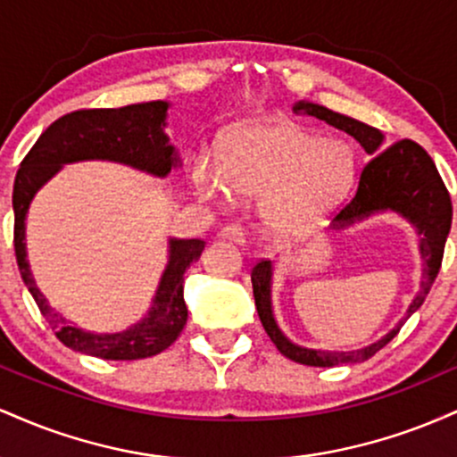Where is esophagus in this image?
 <instances>
[{
  "label": "esophagus",
  "instance_id": "1",
  "mask_svg": "<svg viewBox=\"0 0 457 457\" xmlns=\"http://www.w3.org/2000/svg\"><path fill=\"white\" fill-rule=\"evenodd\" d=\"M219 238L232 240V243H236V245H243L245 232H243V228H238V225H225V228L219 229Z\"/></svg>",
  "mask_w": 457,
  "mask_h": 457
}]
</instances>
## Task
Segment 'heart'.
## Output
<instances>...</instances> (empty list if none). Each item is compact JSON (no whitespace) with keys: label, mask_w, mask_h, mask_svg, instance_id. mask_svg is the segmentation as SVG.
Listing matches in <instances>:
<instances>
[{"label":"heart","mask_w":457,"mask_h":457,"mask_svg":"<svg viewBox=\"0 0 457 457\" xmlns=\"http://www.w3.org/2000/svg\"><path fill=\"white\" fill-rule=\"evenodd\" d=\"M354 178L353 145L324 139L287 118L236 129L225 137L219 162L204 154L191 162L193 187L204 197H262V221L279 236H303L322 225L348 195Z\"/></svg>","instance_id":"b5f03b06"}]
</instances>
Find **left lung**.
I'll list each match as a JSON object with an SVG mask.
<instances>
[{"instance_id":"8db88e82","label":"left lung","mask_w":457,"mask_h":457,"mask_svg":"<svg viewBox=\"0 0 457 457\" xmlns=\"http://www.w3.org/2000/svg\"><path fill=\"white\" fill-rule=\"evenodd\" d=\"M296 113H307L313 118L324 120L330 127L344 130L363 145V150L371 156L363 174H361L359 188L348 204L333 219L330 229H344L350 225L365 221L382 212H395L412 225L419 236V255L423 262L421 283H419L417 296L408 305L403 318L393 327L389 333L382 335L378 342L363 345L356 350H320L305 348L287 339L277 324L275 312H272V262L262 260L251 270V283H253L255 309L262 320L272 344L283 356L301 365L312 367H333L342 363H359L374 356L380 348L400 333L402 324L417 312L426 301L429 287L436 279L443 262L445 243L451 229V197L440 178L436 165L429 154L419 144L411 139H402L397 144L385 147V135L370 124L348 118V115L330 112L322 104L298 101L295 104Z\"/></svg>"}]
</instances>
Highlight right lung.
<instances>
[{
  "mask_svg": "<svg viewBox=\"0 0 457 457\" xmlns=\"http://www.w3.org/2000/svg\"><path fill=\"white\" fill-rule=\"evenodd\" d=\"M167 109V101H150L120 109H81L62 115L40 135L14 178V253L21 277L57 339L75 353L104 361H137L170 348L188 318L182 286L185 272L199 260L206 243L199 238H170V255L148 313L120 333H90L55 312L36 286L25 245L29 204L68 162L112 161L156 178L170 176L171 170L180 167V156L165 135Z\"/></svg>",
  "mask_w": 457,
  "mask_h": 457,
  "instance_id": "right-lung-1",
  "label": "right lung"
}]
</instances>
